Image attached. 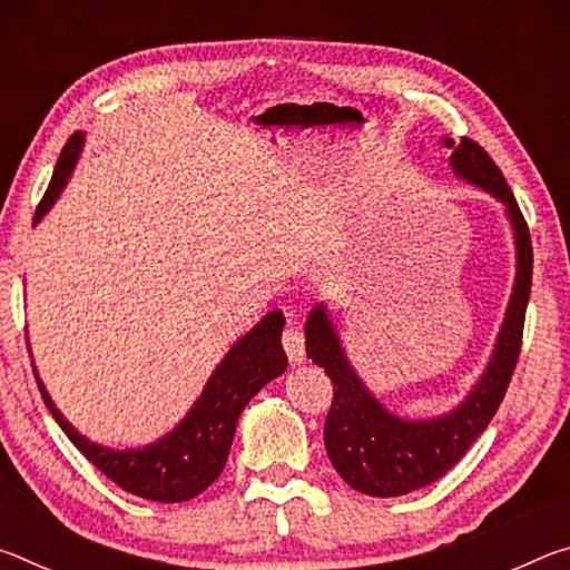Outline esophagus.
<instances>
[{"mask_svg":"<svg viewBox=\"0 0 570 570\" xmlns=\"http://www.w3.org/2000/svg\"><path fill=\"white\" fill-rule=\"evenodd\" d=\"M282 344H284L288 362L292 364H302L306 360V346H304L302 330H296V326H286L282 334Z\"/></svg>","mask_w":570,"mask_h":570,"instance_id":"34e87169","label":"esophagus"}]
</instances>
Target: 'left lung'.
Returning a JSON list of instances; mask_svg holds the SVG:
<instances>
[{
    "label": "left lung",
    "mask_w": 570,
    "mask_h": 570,
    "mask_svg": "<svg viewBox=\"0 0 570 570\" xmlns=\"http://www.w3.org/2000/svg\"><path fill=\"white\" fill-rule=\"evenodd\" d=\"M452 150L455 176L472 183L505 206L515 236V284L493 356L475 387L455 410L432 420H402L382 407L352 370L326 306L312 308L306 320V354L326 372L334 397L324 422V445L346 485L374 498H397L445 475L465 455L498 412L523 344L525 306L533 282V246L513 190L493 158L475 140L442 138Z\"/></svg>",
    "instance_id": "obj_1"
}]
</instances>
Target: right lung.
<instances>
[{
	"instance_id": "obj_1",
	"label": "right lung",
	"mask_w": 570,
	"mask_h": 570,
	"mask_svg": "<svg viewBox=\"0 0 570 570\" xmlns=\"http://www.w3.org/2000/svg\"><path fill=\"white\" fill-rule=\"evenodd\" d=\"M82 138V132H75L65 142L50 186L37 206L35 224L47 214V208L55 204V198L65 188L75 160L80 156ZM284 324L286 320L282 312L266 314L254 330L230 346L224 362L210 374L206 390L200 392V397L178 428H173L166 438L153 442V445L138 450H112L82 438L55 407L37 370L35 380L47 410L52 412L65 435L105 478H110L115 485L138 498L156 500V503H183V500L204 493L220 475L240 412L264 384L284 374L288 364L282 346Z\"/></svg>"
}]
</instances>
